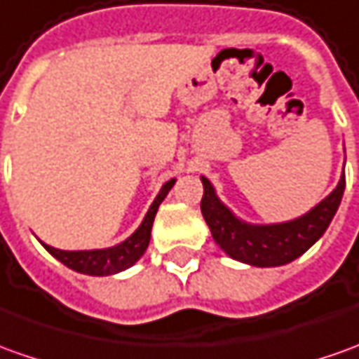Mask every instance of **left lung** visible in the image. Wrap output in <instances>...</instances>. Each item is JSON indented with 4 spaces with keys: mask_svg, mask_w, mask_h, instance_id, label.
<instances>
[{
    "mask_svg": "<svg viewBox=\"0 0 359 359\" xmlns=\"http://www.w3.org/2000/svg\"><path fill=\"white\" fill-rule=\"evenodd\" d=\"M200 180L204 187L200 210L214 241L231 259L253 267L287 265L313 248L330 226L346 189L342 172L336 189L299 218L277 224H251L238 218L222 202L210 180L206 177H200Z\"/></svg>",
    "mask_w": 359,
    "mask_h": 359,
    "instance_id": "1",
    "label": "left lung"
}]
</instances>
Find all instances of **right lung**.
I'll return each instance as SVG.
<instances>
[{"label":"right lung","instance_id":"1","mask_svg":"<svg viewBox=\"0 0 359 359\" xmlns=\"http://www.w3.org/2000/svg\"><path fill=\"white\" fill-rule=\"evenodd\" d=\"M177 179L167 180L163 187H161L159 194L155 196L153 204L149 206L147 214L143 222L139 224V228L128 240L119 241L111 248H102V250H78V251H68V250H57L53 245H46L45 248L53 257H57L58 262L65 263L67 267H70L72 271L84 273V275H92V277H106V275H116L119 271H126L131 265L141 259V255L145 253L151 240V228H153V220H155V214L159 210L161 202L165 200V196L169 194V190L175 187Z\"/></svg>","mask_w":359,"mask_h":359}]
</instances>
